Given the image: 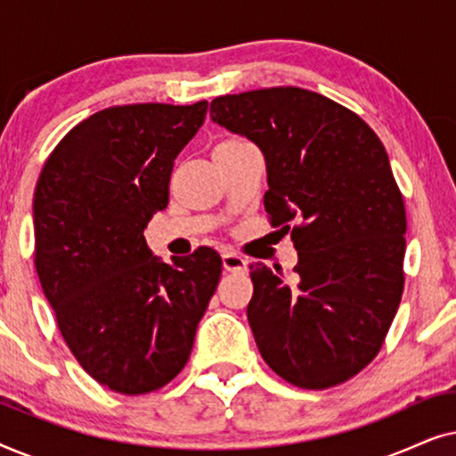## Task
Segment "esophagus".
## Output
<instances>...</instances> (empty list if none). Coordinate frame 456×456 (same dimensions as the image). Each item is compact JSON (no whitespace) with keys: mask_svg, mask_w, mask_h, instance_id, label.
<instances>
[{"mask_svg":"<svg viewBox=\"0 0 456 456\" xmlns=\"http://www.w3.org/2000/svg\"><path fill=\"white\" fill-rule=\"evenodd\" d=\"M222 264H224V270L226 272H247V259L240 257L239 253H224L222 255Z\"/></svg>","mask_w":456,"mask_h":456,"instance_id":"obj_1","label":"esophagus"}]
</instances>
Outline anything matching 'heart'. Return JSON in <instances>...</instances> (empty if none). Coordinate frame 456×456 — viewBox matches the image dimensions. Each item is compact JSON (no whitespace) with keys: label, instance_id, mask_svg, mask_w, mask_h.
<instances>
[{"label":"heart","instance_id":"obj_1","mask_svg":"<svg viewBox=\"0 0 456 456\" xmlns=\"http://www.w3.org/2000/svg\"><path fill=\"white\" fill-rule=\"evenodd\" d=\"M240 142H247V141H242V139H226V141H222L220 145H240Z\"/></svg>","mask_w":456,"mask_h":456}]
</instances>
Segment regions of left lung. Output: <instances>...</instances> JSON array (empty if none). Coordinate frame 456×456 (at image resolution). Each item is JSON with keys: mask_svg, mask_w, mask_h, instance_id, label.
<instances>
[{"mask_svg": "<svg viewBox=\"0 0 456 456\" xmlns=\"http://www.w3.org/2000/svg\"><path fill=\"white\" fill-rule=\"evenodd\" d=\"M211 120L267 166L264 205L298 251L297 278L253 264L248 326L261 357L298 388L338 386L379 353L404 289V201L378 134L345 105L272 86L222 95Z\"/></svg>", "mask_w": 456, "mask_h": 456, "instance_id": "1", "label": "left lung"}]
</instances>
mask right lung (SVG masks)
<instances>
[{
	"label": "right lung",
	"instance_id": "right-lung-1",
	"mask_svg": "<svg viewBox=\"0 0 456 456\" xmlns=\"http://www.w3.org/2000/svg\"><path fill=\"white\" fill-rule=\"evenodd\" d=\"M205 114L208 102L102 110L58 142L37 180L43 292L80 367L120 395L159 390L183 371L220 282L214 248L164 264L142 236Z\"/></svg>",
	"mask_w": 456,
	"mask_h": 456
}]
</instances>
